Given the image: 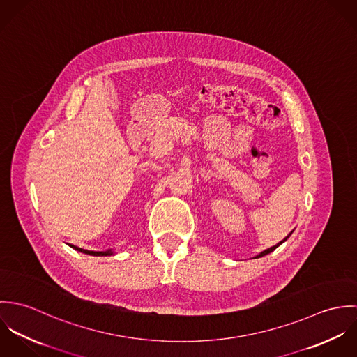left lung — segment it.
I'll use <instances>...</instances> for the list:
<instances>
[{
  "label": "left lung",
  "mask_w": 357,
  "mask_h": 357,
  "mask_svg": "<svg viewBox=\"0 0 357 357\" xmlns=\"http://www.w3.org/2000/svg\"><path fill=\"white\" fill-rule=\"evenodd\" d=\"M291 234H293V231H291V232H290V234H289V235H287V236H286V238H284V239H283V241H282V242H279V243H278V245H275V246H272V248H269V249H266V250H264V252H261V253H259V255H255V258H259V257H262V255H269V253H271V252H273V250H275V249H276V248H279V246H280V245H282V243H283V242H286V241H287V239H289V238H290V235H291Z\"/></svg>",
  "instance_id": "8db88e82"
}]
</instances>
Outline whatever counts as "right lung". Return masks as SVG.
<instances>
[{
  "mask_svg": "<svg viewBox=\"0 0 357 357\" xmlns=\"http://www.w3.org/2000/svg\"><path fill=\"white\" fill-rule=\"evenodd\" d=\"M74 250H78V252H81V253H85V255H112V252L111 250H105V252H89V250H85V249H79V248H77V246H74V245H70Z\"/></svg>",
  "mask_w": 357,
  "mask_h": 357,
  "instance_id": "right-lung-1",
  "label": "right lung"
}]
</instances>
